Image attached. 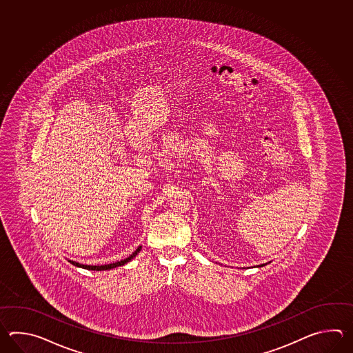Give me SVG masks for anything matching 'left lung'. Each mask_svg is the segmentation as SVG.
Segmentation results:
<instances>
[{
	"label": "left lung",
	"mask_w": 353,
	"mask_h": 353,
	"mask_svg": "<svg viewBox=\"0 0 353 353\" xmlns=\"http://www.w3.org/2000/svg\"><path fill=\"white\" fill-rule=\"evenodd\" d=\"M259 266H263V265H259Z\"/></svg>",
	"instance_id": "1"
}]
</instances>
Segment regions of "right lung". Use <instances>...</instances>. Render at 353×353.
I'll return each instance as SVG.
<instances>
[{
  "label": "right lung",
  "mask_w": 353,
  "mask_h": 353,
  "mask_svg": "<svg viewBox=\"0 0 353 353\" xmlns=\"http://www.w3.org/2000/svg\"><path fill=\"white\" fill-rule=\"evenodd\" d=\"M140 250H141V246H139V248H136L135 252H132L131 255L128 256V259H125V260H121V261H117V263H108V265H97V266H92V265H83V263H75V261H69L70 263H73L74 266H78V268H82V269H87V270H93V271H102V270H111V269H114V268H117V266H122V265H125V263H128V261H131L134 257H135L139 252H140Z\"/></svg>",
  "instance_id": "add662e5"
}]
</instances>
